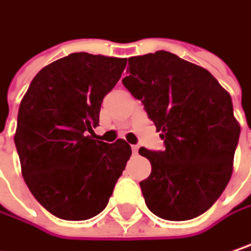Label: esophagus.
Listing matches in <instances>:
<instances>
[{
	"instance_id": "esophagus-1",
	"label": "esophagus",
	"mask_w": 251,
	"mask_h": 251,
	"mask_svg": "<svg viewBox=\"0 0 251 251\" xmlns=\"http://www.w3.org/2000/svg\"><path fill=\"white\" fill-rule=\"evenodd\" d=\"M138 151H139V148H138L136 145H133V146H132V153H133V155H138Z\"/></svg>"
}]
</instances>
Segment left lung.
Masks as SVG:
<instances>
[{
    "label": "left lung",
    "instance_id": "obj_1",
    "mask_svg": "<svg viewBox=\"0 0 251 251\" xmlns=\"http://www.w3.org/2000/svg\"><path fill=\"white\" fill-rule=\"evenodd\" d=\"M126 89L139 99L163 140V151L140 148L152 173L140 182L146 206L182 222L209 210L226 189L240 126L227 92L204 68L157 51L129 58Z\"/></svg>",
    "mask_w": 251,
    "mask_h": 251
}]
</instances>
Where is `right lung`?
Listing matches in <instances>:
<instances>
[{
  "mask_svg": "<svg viewBox=\"0 0 251 251\" xmlns=\"http://www.w3.org/2000/svg\"><path fill=\"white\" fill-rule=\"evenodd\" d=\"M125 67L124 58L71 53L42 68L21 100L14 142L24 180L59 219L100 213L132 155L124 139L109 145L92 130Z\"/></svg>",
  "mask_w": 251,
  "mask_h": 251,
  "instance_id": "obj_1",
  "label": "right lung"
}]
</instances>
